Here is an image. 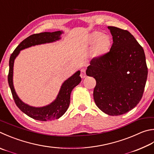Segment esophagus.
<instances>
[{
	"instance_id": "34e87169",
	"label": "esophagus",
	"mask_w": 154,
	"mask_h": 154,
	"mask_svg": "<svg viewBox=\"0 0 154 154\" xmlns=\"http://www.w3.org/2000/svg\"><path fill=\"white\" fill-rule=\"evenodd\" d=\"M80 76L82 78H85L86 77V74H85V69H82L81 70V75Z\"/></svg>"
}]
</instances>
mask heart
<instances>
[{
  "label": "heart",
  "instance_id": "1",
  "mask_svg": "<svg viewBox=\"0 0 154 154\" xmlns=\"http://www.w3.org/2000/svg\"><path fill=\"white\" fill-rule=\"evenodd\" d=\"M91 41L93 43L96 42V48L100 52L106 51L110 45V40L108 36L102 35V33L98 32L92 33L91 35Z\"/></svg>",
  "mask_w": 154,
  "mask_h": 154
}]
</instances>
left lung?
Here are the masks:
<instances>
[{"mask_svg":"<svg viewBox=\"0 0 154 154\" xmlns=\"http://www.w3.org/2000/svg\"><path fill=\"white\" fill-rule=\"evenodd\" d=\"M113 43L110 51L93 58L86 71L96 81V106L110 116L128 112L143 96L148 69L143 48L127 30L109 26Z\"/></svg>","mask_w":154,"mask_h":154,"instance_id":"8db88e82","label":"left lung"}]
</instances>
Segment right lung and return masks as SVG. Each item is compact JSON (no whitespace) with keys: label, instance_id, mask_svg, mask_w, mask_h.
<instances>
[{"label":"right lung","instance_id":"right-lung-1","mask_svg":"<svg viewBox=\"0 0 154 154\" xmlns=\"http://www.w3.org/2000/svg\"><path fill=\"white\" fill-rule=\"evenodd\" d=\"M63 32L60 31H58V32H43L31 35L19 44L10 57L8 83H9L14 101H15L17 106L23 113L37 121H49L52 120L58 119L66 112L70 104V96H71V91L82 81L79 76L80 71L75 72L72 76L69 77L67 80H66L63 83L57 99L52 104L44 106V107L35 108L24 104L16 94L13 84L14 60L19 54L20 50L32 46L52 42L59 40L60 38V35Z\"/></svg>","mask_w":154,"mask_h":154}]
</instances>
